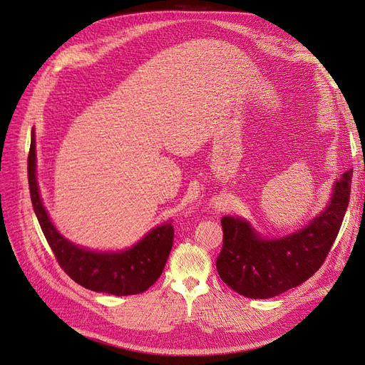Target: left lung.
<instances>
[{"label": "left lung", "instance_id": "obj_1", "mask_svg": "<svg viewBox=\"0 0 365 365\" xmlns=\"http://www.w3.org/2000/svg\"><path fill=\"white\" fill-rule=\"evenodd\" d=\"M351 173V169L344 172L334 182L324 210L289 235L264 237L250 220L224 216V245L216 260L220 279L244 297L271 298L312 277L344 219Z\"/></svg>", "mask_w": 365, "mask_h": 365}]
</instances>
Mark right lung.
<instances>
[{"label": "right lung", "instance_id": "right-lung-1", "mask_svg": "<svg viewBox=\"0 0 365 365\" xmlns=\"http://www.w3.org/2000/svg\"><path fill=\"white\" fill-rule=\"evenodd\" d=\"M27 172L31 204L42 233L61 268L76 283L94 292L134 295L145 292L160 279L173 245V227L169 220L153 227L137 244L123 250L98 251L76 245L54 227L43 207L36 175L35 128L31 129Z\"/></svg>", "mask_w": 365, "mask_h": 365}]
</instances>
